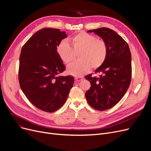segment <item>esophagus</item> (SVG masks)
<instances>
[{
	"label": "esophagus",
	"instance_id": "34e87169",
	"mask_svg": "<svg viewBox=\"0 0 151 151\" xmlns=\"http://www.w3.org/2000/svg\"><path fill=\"white\" fill-rule=\"evenodd\" d=\"M75 79L76 81H80L83 80V78L81 77V76H76V77H75Z\"/></svg>",
	"mask_w": 151,
	"mask_h": 151
}]
</instances>
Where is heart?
<instances>
[{
	"mask_svg": "<svg viewBox=\"0 0 151 151\" xmlns=\"http://www.w3.org/2000/svg\"><path fill=\"white\" fill-rule=\"evenodd\" d=\"M66 40L61 42L57 47V52L61 60L67 66L70 65L79 54L80 61L68 69V73L74 76H81L89 71L92 67L96 69L101 67L108 54L107 43L104 39L81 32Z\"/></svg>",
	"mask_w": 151,
	"mask_h": 151,
	"instance_id": "heart-1",
	"label": "heart"
}]
</instances>
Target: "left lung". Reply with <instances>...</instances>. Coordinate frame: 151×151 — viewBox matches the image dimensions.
I'll list each match as a JSON object with an SVG mask.
<instances>
[{
    "mask_svg": "<svg viewBox=\"0 0 151 151\" xmlns=\"http://www.w3.org/2000/svg\"><path fill=\"white\" fill-rule=\"evenodd\" d=\"M106 41L108 54L106 60L96 70L100 76H85L91 87L85 96L89 105L99 111L113 107L124 97L132 78V56L129 46L113 30L101 27L90 30Z\"/></svg>",
    "mask_w": 151,
    "mask_h": 151,
    "instance_id": "8db88e82",
    "label": "left lung"
}]
</instances>
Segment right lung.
<instances>
[{
    "label": "right lung",
    "instance_id": "add662e5",
    "mask_svg": "<svg viewBox=\"0 0 151 151\" xmlns=\"http://www.w3.org/2000/svg\"><path fill=\"white\" fill-rule=\"evenodd\" d=\"M66 37L60 29L44 28L21 49L18 72L21 89L32 104L45 112H54L62 107L74 83L73 76H58L65 67L57 46Z\"/></svg>",
    "mask_w": 151,
    "mask_h": 151
}]
</instances>
